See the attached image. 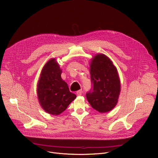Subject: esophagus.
Returning a JSON list of instances; mask_svg holds the SVG:
<instances>
[{
	"instance_id": "obj_1",
	"label": "esophagus",
	"mask_w": 158,
	"mask_h": 158,
	"mask_svg": "<svg viewBox=\"0 0 158 158\" xmlns=\"http://www.w3.org/2000/svg\"><path fill=\"white\" fill-rule=\"evenodd\" d=\"M82 90H79V91H76V94L78 95V96H80V95L82 94Z\"/></svg>"
}]
</instances>
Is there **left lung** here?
Returning <instances> with one entry per match:
<instances>
[{
    "instance_id": "obj_1",
    "label": "left lung",
    "mask_w": 158,
    "mask_h": 158,
    "mask_svg": "<svg viewBox=\"0 0 158 158\" xmlns=\"http://www.w3.org/2000/svg\"><path fill=\"white\" fill-rule=\"evenodd\" d=\"M92 87L85 96L93 108L99 112L113 109L120 93L118 73L112 61L104 54L95 56L90 65Z\"/></svg>"
}]
</instances>
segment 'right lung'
<instances>
[{"label": "right lung", "mask_w": 158, "mask_h": 158, "mask_svg": "<svg viewBox=\"0 0 158 158\" xmlns=\"http://www.w3.org/2000/svg\"><path fill=\"white\" fill-rule=\"evenodd\" d=\"M62 71L55 59L43 67L37 85V96L42 107L48 113L59 115L76 98L61 78Z\"/></svg>", "instance_id": "obj_1"}]
</instances>
